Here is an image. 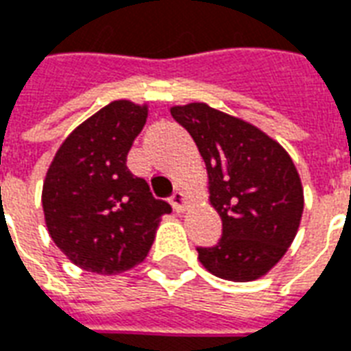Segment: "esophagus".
Returning a JSON list of instances; mask_svg holds the SVG:
<instances>
[{"label": "esophagus", "mask_w": 351, "mask_h": 351, "mask_svg": "<svg viewBox=\"0 0 351 351\" xmlns=\"http://www.w3.org/2000/svg\"><path fill=\"white\" fill-rule=\"evenodd\" d=\"M170 204H172V207L178 210V213H183V210H185V205H186L185 192L183 191L173 192L172 197H170Z\"/></svg>", "instance_id": "1"}]
</instances>
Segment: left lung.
<instances>
[{"label":"left lung","mask_w":351,"mask_h":351,"mask_svg":"<svg viewBox=\"0 0 351 351\" xmlns=\"http://www.w3.org/2000/svg\"><path fill=\"white\" fill-rule=\"evenodd\" d=\"M170 112L204 157L209 202L222 218V239L197 247V259L228 281L263 278L287 254L304 213L291 155L259 128L207 104L176 105Z\"/></svg>","instance_id":"1"}]
</instances>
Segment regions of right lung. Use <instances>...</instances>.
<instances>
[{"label": "right lung", "instance_id": "right-lung-1", "mask_svg": "<svg viewBox=\"0 0 351 351\" xmlns=\"http://www.w3.org/2000/svg\"><path fill=\"white\" fill-rule=\"evenodd\" d=\"M146 118L147 105L129 99L105 105L66 136L47 168L42 186L47 231L86 272L112 276L142 263L160 216L172 213L125 165Z\"/></svg>", "mask_w": 351, "mask_h": 351}]
</instances>
